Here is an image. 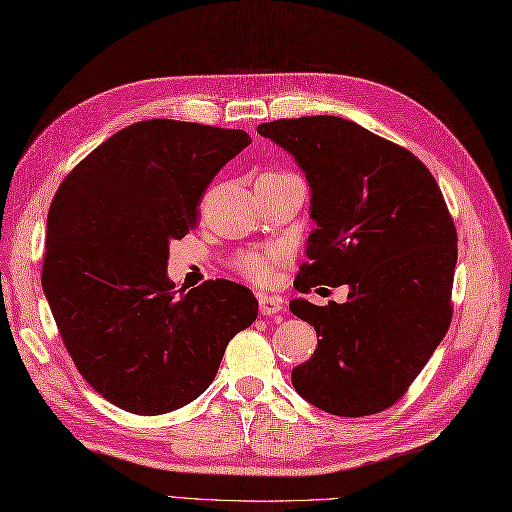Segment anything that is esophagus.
Masks as SVG:
<instances>
[{
	"instance_id": "obj_1",
	"label": "esophagus",
	"mask_w": 512,
	"mask_h": 512,
	"mask_svg": "<svg viewBox=\"0 0 512 512\" xmlns=\"http://www.w3.org/2000/svg\"><path fill=\"white\" fill-rule=\"evenodd\" d=\"M258 308L263 315H276L282 310V299L276 295H258Z\"/></svg>"
}]
</instances>
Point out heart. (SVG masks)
Segmentation results:
<instances>
[{
    "label": "heart",
    "mask_w": 512,
    "mask_h": 512,
    "mask_svg": "<svg viewBox=\"0 0 512 512\" xmlns=\"http://www.w3.org/2000/svg\"><path fill=\"white\" fill-rule=\"evenodd\" d=\"M286 247L284 245H271L265 249H247V252L239 254L236 258V269L241 271L249 282L265 286L276 276V269L286 258Z\"/></svg>",
    "instance_id": "obj_1"
}]
</instances>
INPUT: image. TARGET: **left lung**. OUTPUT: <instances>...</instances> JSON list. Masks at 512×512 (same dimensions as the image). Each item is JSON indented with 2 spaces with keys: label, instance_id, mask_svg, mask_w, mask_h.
Here are the masks:
<instances>
[{
  "label": "left lung",
  "instance_id": "1",
  "mask_svg": "<svg viewBox=\"0 0 512 512\" xmlns=\"http://www.w3.org/2000/svg\"><path fill=\"white\" fill-rule=\"evenodd\" d=\"M258 134L286 149L310 186L317 228L295 289H350L345 304H289L317 330L315 354L291 373L295 391L330 415L380 413L452 321L458 239L439 184L408 149L341 117L278 119Z\"/></svg>",
  "mask_w": 512,
  "mask_h": 512
}]
</instances>
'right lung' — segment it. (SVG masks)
I'll return each instance as SVG.
<instances>
[{"label":"right lung","instance_id":"obj_1","mask_svg":"<svg viewBox=\"0 0 512 512\" xmlns=\"http://www.w3.org/2000/svg\"><path fill=\"white\" fill-rule=\"evenodd\" d=\"M252 143L243 130L149 119L86 156L47 215L43 291L82 378L110 404L162 415L215 380L258 302L230 280L176 291L169 243L197 223L219 169Z\"/></svg>","mask_w":512,"mask_h":512}]
</instances>
